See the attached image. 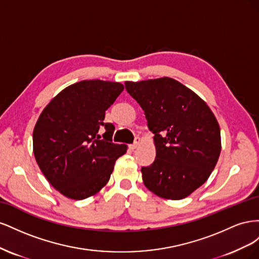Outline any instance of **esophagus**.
<instances>
[{
  "label": "esophagus",
  "instance_id": "34e87169",
  "mask_svg": "<svg viewBox=\"0 0 259 259\" xmlns=\"http://www.w3.org/2000/svg\"><path fill=\"white\" fill-rule=\"evenodd\" d=\"M140 144H142V139H140L139 137H136L134 144L130 145V149H131V150H135V149H137L139 147Z\"/></svg>",
  "mask_w": 259,
  "mask_h": 259
}]
</instances>
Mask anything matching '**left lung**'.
I'll list each match as a JSON object with an SVG mask.
<instances>
[{"mask_svg": "<svg viewBox=\"0 0 259 259\" xmlns=\"http://www.w3.org/2000/svg\"><path fill=\"white\" fill-rule=\"evenodd\" d=\"M144 109L155 160L142 167L144 185L166 200L185 199L208 179L222 150L214 113L193 91L171 77L125 82Z\"/></svg>", "mask_w": 259, "mask_h": 259, "instance_id": "8db88e82", "label": "left lung"}]
</instances>
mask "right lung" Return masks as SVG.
<instances>
[{"mask_svg": "<svg viewBox=\"0 0 259 259\" xmlns=\"http://www.w3.org/2000/svg\"><path fill=\"white\" fill-rule=\"evenodd\" d=\"M124 85L84 80L67 86L38 116L33 130V153L49 183L62 195L83 200L108 184L117 158L127 146L113 144L114 126L105 112ZM106 130L103 140L99 131Z\"/></svg>", "mask_w": 259, "mask_h": 259, "instance_id": "right-lung-1", "label": "right lung"}]
</instances>
